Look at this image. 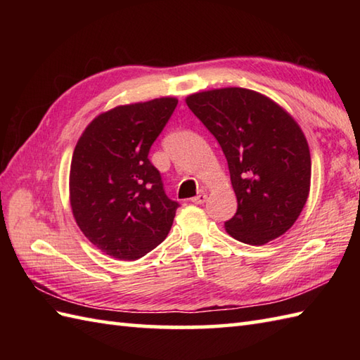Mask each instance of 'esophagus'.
<instances>
[{
    "mask_svg": "<svg viewBox=\"0 0 360 360\" xmlns=\"http://www.w3.org/2000/svg\"><path fill=\"white\" fill-rule=\"evenodd\" d=\"M205 200H207V195H205V193H200L198 196L192 198V202H193V204H204Z\"/></svg>",
    "mask_w": 360,
    "mask_h": 360,
    "instance_id": "obj_1",
    "label": "esophagus"
}]
</instances>
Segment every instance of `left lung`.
I'll use <instances>...</instances> for the list:
<instances>
[{
  "instance_id": "obj_1",
  "label": "left lung",
  "mask_w": 360,
  "mask_h": 360,
  "mask_svg": "<svg viewBox=\"0 0 360 360\" xmlns=\"http://www.w3.org/2000/svg\"><path fill=\"white\" fill-rule=\"evenodd\" d=\"M186 103L227 159L238 210L226 232L250 246L288 232L311 187V153L295 119L271 97L236 86L193 93Z\"/></svg>"
}]
</instances>
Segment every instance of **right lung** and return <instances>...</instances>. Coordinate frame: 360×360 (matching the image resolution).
I'll return each instance as SVG.
<instances>
[{
	"mask_svg": "<svg viewBox=\"0 0 360 360\" xmlns=\"http://www.w3.org/2000/svg\"><path fill=\"white\" fill-rule=\"evenodd\" d=\"M176 105L178 98L167 96L114 106L89 122L74 148L72 217L98 250L116 259L147 255L172 229L179 204L164 193L148 151Z\"/></svg>",
	"mask_w": 360,
	"mask_h": 360,
	"instance_id": "right-lung-1",
	"label": "right lung"
}]
</instances>
